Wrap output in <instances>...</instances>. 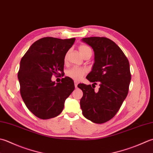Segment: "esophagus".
I'll list each match as a JSON object with an SVG mask.
<instances>
[{
	"label": "esophagus",
	"instance_id": "obj_1",
	"mask_svg": "<svg viewBox=\"0 0 153 153\" xmlns=\"http://www.w3.org/2000/svg\"><path fill=\"white\" fill-rule=\"evenodd\" d=\"M74 84H75V87H76V88H77V84H78V83L77 82H74Z\"/></svg>",
	"mask_w": 153,
	"mask_h": 153
}]
</instances>
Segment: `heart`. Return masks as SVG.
Wrapping results in <instances>:
<instances>
[{"instance_id": "heart-1", "label": "heart", "mask_w": 153, "mask_h": 153, "mask_svg": "<svg viewBox=\"0 0 153 153\" xmlns=\"http://www.w3.org/2000/svg\"><path fill=\"white\" fill-rule=\"evenodd\" d=\"M79 51L82 56L89 52H91V50L89 46H86L84 44H82L79 46ZM66 54L65 56V59L67 58ZM87 73V70L83 68H78V67H74L71 68L66 71V76L71 79L74 80L78 81L82 78L83 76Z\"/></svg>"}]
</instances>
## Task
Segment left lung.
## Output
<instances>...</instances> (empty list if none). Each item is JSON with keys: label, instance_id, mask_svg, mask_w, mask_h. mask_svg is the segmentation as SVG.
<instances>
[{"label": "left lung", "instance_id": "1", "mask_svg": "<svg viewBox=\"0 0 153 153\" xmlns=\"http://www.w3.org/2000/svg\"><path fill=\"white\" fill-rule=\"evenodd\" d=\"M82 40L94 51L95 62L86 78L95 85L98 82L100 88L95 91L91 85H77L83 94L81 109L88 120L103 123L116 115L128 94L131 79L129 62L120 48L109 38L89 37Z\"/></svg>", "mask_w": 153, "mask_h": 153}]
</instances>
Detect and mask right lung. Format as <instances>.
Returning <instances> with one entry per match:
<instances>
[{
	"instance_id": "obj_1",
	"label": "right lung",
	"mask_w": 153,
	"mask_h": 153,
	"mask_svg": "<svg viewBox=\"0 0 153 153\" xmlns=\"http://www.w3.org/2000/svg\"><path fill=\"white\" fill-rule=\"evenodd\" d=\"M75 40V38H42L33 43L21 59L18 73L21 97L38 118L48 119L60 114L65 100L74 90L70 77L56 83L52 76L62 75L65 56Z\"/></svg>"
}]
</instances>
